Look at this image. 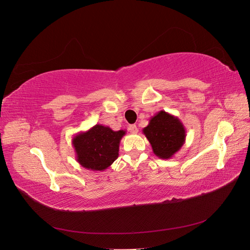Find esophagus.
Returning a JSON list of instances; mask_svg holds the SVG:
<instances>
[{
  "label": "esophagus",
  "instance_id": "1",
  "mask_svg": "<svg viewBox=\"0 0 250 250\" xmlns=\"http://www.w3.org/2000/svg\"><path fill=\"white\" fill-rule=\"evenodd\" d=\"M128 129H129V131H130L131 133H137V132H138V127L135 126L134 124L128 126Z\"/></svg>",
  "mask_w": 250,
  "mask_h": 250
}]
</instances>
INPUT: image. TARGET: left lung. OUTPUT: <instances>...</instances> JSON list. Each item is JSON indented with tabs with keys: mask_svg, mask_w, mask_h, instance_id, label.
<instances>
[{
	"mask_svg": "<svg viewBox=\"0 0 250 250\" xmlns=\"http://www.w3.org/2000/svg\"><path fill=\"white\" fill-rule=\"evenodd\" d=\"M143 133L152 147L153 153L162 160L173 157L186 142L184 124L177 117L165 110L158 111L150 119Z\"/></svg>",
	"mask_w": 250,
	"mask_h": 250,
	"instance_id": "1",
	"label": "left lung"
}]
</instances>
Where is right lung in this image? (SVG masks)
I'll use <instances>...</instances> for the list:
<instances>
[{
  "instance_id": "obj_1",
  "label": "right lung",
  "mask_w": 250,
  "mask_h": 250,
  "mask_svg": "<svg viewBox=\"0 0 250 250\" xmlns=\"http://www.w3.org/2000/svg\"><path fill=\"white\" fill-rule=\"evenodd\" d=\"M125 134L126 130L113 131L101 124L78 132L72 140L76 161L87 170H106L118 158L120 142Z\"/></svg>"
}]
</instances>
